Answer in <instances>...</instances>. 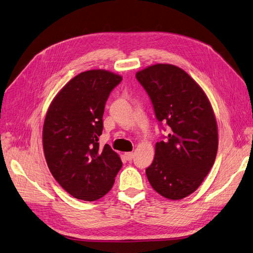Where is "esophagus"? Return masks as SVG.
Masks as SVG:
<instances>
[{"mask_svg":"<svg viewBox=\"0 0 253 253\" xmlns=\"http://www.w3.org/2000/svg\"><path fill=\"white\" fill-rule=\"evenodd\" d=\"M125 157H126V159L127 161H130V160H132V159L134 158V153H126V154H125Z\"/></svg>","mask_w":253,"mask_h":253,"instance_id":"1","label":"esophagus"}]
</instances>
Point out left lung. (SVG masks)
Masks as SVG:
<instances>
[{"label":"left lung","mask_w":253,"mask_h":253,"mask_svg":"<svg viewBox=\"0 0 253 253\" xmlns=\"http://www.w3.org/2000/svg\"><path fill=\"white\" fill-rule=\"evenodd\" d=\"M136 78L157 119L169 130L156 143L146 177L162 197L181 200L198 189L214 163L219 139L212 107L201 86L177 66L156 64L138 71Z\"/></svg>","instance_id":"obj_1"}]
</instances>
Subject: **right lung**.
Instances as JSON below:
<instances>
[{
  "label": "right lung",
  "mask_w": 253,
  "mask_h": 253,
  "mask_svg": "<svg viewBox=\"0 0 253 253\" xmlns=\"http://www.w3.org/2000/svg\"><path fill=\"white\" fill-rule=\"evenodd\" d=\"M123 81L113 72H82L52 100L42 126V147L52 176L68 194L96 201L111 190L123 167L109 144L99 146L111 91Z\"/></svg>",
  "instance_id": "1"
}]
</instances>
